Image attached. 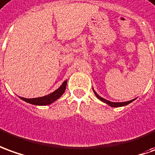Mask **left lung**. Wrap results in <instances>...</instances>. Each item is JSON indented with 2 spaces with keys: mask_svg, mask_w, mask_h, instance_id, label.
<instances>
[{
  "mask_svg": "<svg viewBox=\"0 0 155 155\" xmlns=\"http://www.w3.org/2000/svg\"><path fill=\"white\" fill-rule=\"evenodd\" d=\"M93 93H94V94H95V96L99 99V100H101L102 102H104V103H105V104H107V105H109L110 107H123V106H126V105H128V104H129L130 103H132L133 101L135 100V98L134 99H132V100L130 101H127V102H120V103H114V102H111V101H108L107 100V99H105V98H104V97H100L98 94H97L95 91H94V89L93 88Z\"/></svg>",
  "mask_w": 155,
  "mask_h": 155,
  "instance_id": "8db88e82",
  "label": "left lung"
}]
</instances>
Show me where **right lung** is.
I'll list each match as a JSON object with an SVG mask.
<instances>
[{
	"instance_id": "1",
	"label": "right lung",
	"mask_w": 155,
	"mask_h": 155,
	"mask_svg": "<svg viewBox=\"0 0 155 155\" xmlns=\"http://www.w3.org/2000/svg\"><path fill=\"white\" fill-rule=\"evenodd\" d=\"M67 83H68V80H65L58 89L55 90L54 92L49 93V94L46 95V96H43V97H34V98H26V97H19L21 100L25 101V102H27L28 104H33V105H38V106L48 105V104H52L56 100H58V98L64 93L66 90V87H67Z\"/></svg>"
}]
</instances>
